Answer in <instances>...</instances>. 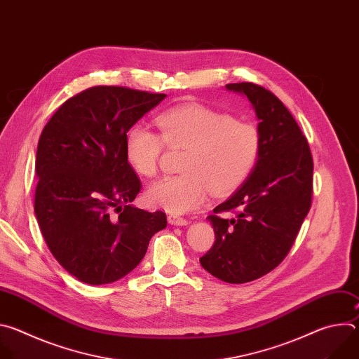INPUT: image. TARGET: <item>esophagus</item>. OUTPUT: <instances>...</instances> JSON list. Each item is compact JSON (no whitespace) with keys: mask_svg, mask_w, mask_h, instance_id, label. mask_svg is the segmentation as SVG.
<instances>
[{"mask_svg":"<svg viewBox=\"0 0 359 359\" xmlns=\"http://www.w3.org/2000/svg\"><path fill=\"white\" fill-rule=\"evenodd\" d=\"M168 222L172 224V226H187L189 222L183 217H179V216H175V215H169L168 216Z\"/></svg>","mask_w":359,"mask_h":359,"instance_id":"esophagus-1","label":"esophagus"}]
</instances>
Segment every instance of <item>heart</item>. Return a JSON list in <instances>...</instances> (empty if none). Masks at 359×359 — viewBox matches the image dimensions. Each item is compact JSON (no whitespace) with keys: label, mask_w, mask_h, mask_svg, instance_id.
Listing matches in <instances>:
<instances>
[{"label":"heart","mask_w":359,"mask_h":359,"mask_svg":"<svg viewBox=\"0 0 359 359\" xmlns=\"http://www.w3.org/2000/svg\"><path fill=\"white\" fill-rule=\"evenodd\" d=\"M161 136L146 125L126 136V159L142 176H155L165 144L186 149L180 176L153 183L146 198L150 206L173 215L187 213L206 198L208 190L224 194L238 187L259 161L262 136L257 126L234 121L227 114L201 105L163 112L156 119Z\"/></svg>","instance_id":"heart-1"}]
</instances>
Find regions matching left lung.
Listing matches in <instances>:
<instances>
[{
	"mask_svg": "<svg viewBox=\"0 0 359 359\" xmlns=\"http://www.w3.org/2000/svg\"><path fill=\"white\" fill-rule=\"evenodd\" d=\"M226 89L248 99L259 121L262 150L245 182L208 217L216 241L200 264L222 281L243 284L285 259L311 208L314 165L309 142L276 95L250 82ZM227 211L235 216H218Z\"/></svg>",
	"mask_w": 359,
	"mask_h": 359,
	"instance_id": "1",
	"label": "left lung"
}]
</instances>
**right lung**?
Here are the masks:
<instances>
[{
    "instance_id": "add662e5",
    "label": "right lung",
    "mask_w": 359,
    "mask_h": 359,
    "mask_svg": "<svg viewBox=\"0 0 359 359\" xmlns=\"http://www.w3.org/2000/svg\"><path fill=\"white\" fill-rule=\"evenodd\" d=\"M165 97L93 86L62 104L41 133L36 222L57 262L82 283L109 284L129 274L168 224L163 212L132 204L142 184L125 151L129 129Z\"/></svg>"
}]
</instances>
